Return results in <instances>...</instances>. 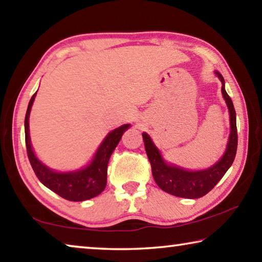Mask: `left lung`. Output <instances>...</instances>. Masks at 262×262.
<instances>
[{"label":"left lung","mask_w":262,"mask_h":262,"mask_svg":"<svg viewBox=\"0 0 262 262\" xmlns=\"http://www.w3.org/2000/svg\"><path fill=\"white\" fill-rule=\"evenodd\" d=\"M217 76L223 83L222 86V94L230 112V125H231V132L228 142L227 151L224 156L217 162L214 166H211L203 171H186L178 166L167 165L163 161L158 149L155 147L151 139L148 134L143 133L144 148L145 152L148 155L149 162L151 164L152 177L158 187L163 189L164 192L174 195V196L186 198V199H198L202 198L208 192L215 187L216 184L223 178L225 172L232 165L236 157L237 145H238V133H237V123H236V111H234L232 100L227 94L224 88V78L220 73Z\"/></svg>","instance_id":"1"}]
</instances>
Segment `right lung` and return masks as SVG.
I'll return each instance as SVG.
<instances>
[{"mask_svg": "<svg viewBox=\"0 0 262 262\" xmlns=\"http://www.w3.org/2000/svg\"><path fill=\"white\" fill-rule=\"evenodd\" d=\"M37 92L30 99L28 111L25 114V144L28 157L38 179L53 192L60 195L61 198L69 201H84L99 195L106 187L107 183V165L112 152L114 151L119 141L127 128L130 125H123L110 133L105 137L103 143L97 150L95 158L89 165L76 172L68 173H59L52 171L51 168L43 165L38 161L31 147L29 135V117L32 107L34 97Z\"/></svg>", "mask_w": 262, "mask_h": 262, "instance_id": "add662e5", "label": "right lung"}]
</instances>
